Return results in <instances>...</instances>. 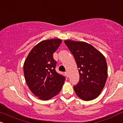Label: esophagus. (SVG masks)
<instances>
[{
    "instance_id": "esophagus-1",
    "label": "esophagus",
    "mask_w": 123,
    "mask_h": 123,
    "mask_svg": "<svg viewBox=\"0 0 123 123\" xmlns=\"http://www.w3.org/2000/svg\"><path fill=\"white\" fill-rule=\"evenodd\" d=\"M65 74L66 75V76H67V77H69V73H68V72H65Z\"/></svg>"
}]
</instances>
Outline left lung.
<instances>
[{"mask_svg":"<svg viewBox=\"0 0 123 123\" xmlns=\"http://www.w3.org/2000/svg\"><path fill=\"white\" fill-rule=\"evenodd\" d=\"M65 43L74 57L80 74V82L74 86L78 97L84 101L97 98L107 80L108 67L104 55L91 44L73 40Z\"/></svg>","mask_w":123,"mask_h":123,"instance_id":"8db88e82","label":"left lung"}]
</instances>
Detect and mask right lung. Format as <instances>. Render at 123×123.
I'll return each instance as SVG.
<instances>
[{
  "label": "right lung",
  "instance_id": "1",
  "mask_svg": "<svg viewBox=\"0 0 123 123\" xmlns=\"http://www.w3.org/2000/svg\"><path fill=\"white\" fill-rule=\"evenodd\" d=\"M62 42L59 38L41 41L30 51L23 64L26 84L40 100H49L61 91L65 77L55 70L53 53Z\"/></svg>",
  "mask_w": 123,
  "mask_h": 123
}]
</instances>
